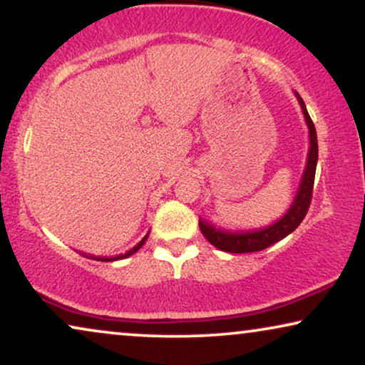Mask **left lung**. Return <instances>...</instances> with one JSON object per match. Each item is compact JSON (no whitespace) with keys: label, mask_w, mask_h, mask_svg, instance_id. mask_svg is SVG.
Instances as JSON below:
<instances>
[{"label":"left lung","mask_w":365,"mask_h":365,"mask_svg":"<svg viewBox=\"0 0 365 365\" xmlns=\"http://www.w3.org/2000/svg\"><path fill=\"white\" fill-rule=\"evenodd\" d=\"M295 96L298 103H300L304 123L308 126L309 134V149L307 157V165H304L300 187L297 190L295 198H293L290 208L287 210V213L277 220L274 225L260 227V230H249V231H227L216 227L211 222L201 220L198 221L200 230L203 232V236L208 239L210 244H213L216 249L231 254H247V252H257L262 249H267L272 244L282 241L287 237L290 232H293L300 226L304 215L308 213L309 203H312V193H313V183H314V172H317L318 164V138H317V129L309 118L304 106V101L302 96L295 91Z\"/></svg>","instance_id":"obj_1"}]
</instances>
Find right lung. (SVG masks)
Wrapping results in <instances>:
<instances>
[{
	"label": "right lung",
	"instance_id": "obj_1",
	"mask_svg": "<svg viewBox=\"0 0 365 365\" xmlns=\"http://www.w3.org/2000/svg\"><path fill=\"white\" fill-rule=\"evenodd\" d=\"M148 237H149V232L148 235H145L143 239H140V241L135 244V246L133 247V249H129L128 252H124V254H119V255H114V257H103V255H90V254H83L85 257H88V259H95V260H101V262H113V260H119V259H126V257H129V255H133V254H135L139 251L140 247L144 246V242L148 241Z\"/></svg>",
	"mask_w": 365,
	"mask_h": 365
}]
</instances>
